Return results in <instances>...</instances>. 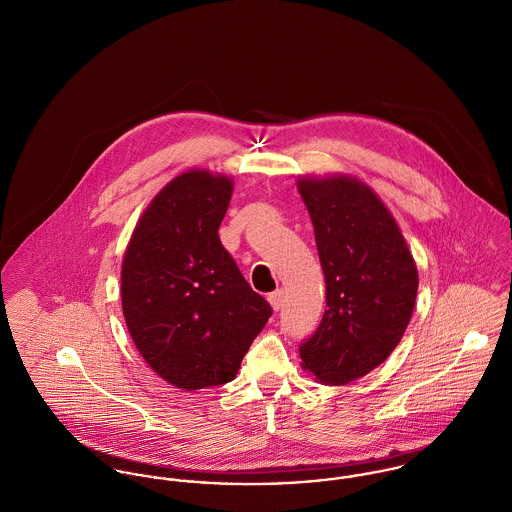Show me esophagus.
Segmentation results:
<instances>
[{"label":"esophagus","mask_w":512,"mask_h":512,"mask_svg":"<svg viewBox=\"0 0 512 512\" xmlns=\"http://www.w3.org/2000/svg\"><path fill=\"white\" fill-rule=\"evenodd\" d=\"M268 301H270L274 311H280L284 307V290H276V292L270 293Z\"/></svg>","instance_id":"obj_1"}]
</instances>
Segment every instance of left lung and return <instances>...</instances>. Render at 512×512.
Instances as JSON below:
<instances>
[{
	"label": "left lung",
	"mask_w": 512,
	"mask_h": 512,
	"mask_svg": "<svg viewBox=\"0 0 512 512\" xmlns=\"http://www.w3.org/2000/svg\"><path fill=\"white\" fill-rule=\"evenodd\" d=\"M325 276L327 309L299 347L301 368L343 386L396 349L412 319L418 268L382 199L351 175L299 177Z\"/></svg>",
	"instance_id": "1"
}]
</instances>
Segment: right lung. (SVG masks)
Here are the masks:
<instances>
[{
	"instance_id": "1",
	"label": "right lung",
	"mask_w": 512,
	"mask_h": 512,
	"mask_svg": "<svg viewBox=\"0 0 512 512\" xmlns=\"http://www.w3.org/2000/svg\"><path fill=\"white\" fill-rule=\"evenodd\" d=\"M234 181L207 169L171 179L147 205L122 260V311L140 355L183 390L234 380L270 303L220 244Z\"/></svg>"
}]
</instances>
